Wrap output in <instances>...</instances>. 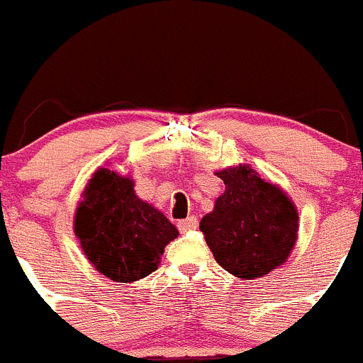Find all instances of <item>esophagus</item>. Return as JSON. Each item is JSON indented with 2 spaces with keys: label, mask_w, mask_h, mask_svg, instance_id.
Here are the masks:
<instances>
[{
  "label": "esophagus",
  "mask_w": 363,
  "mask_h": 363,
  "mask_svg": "<svg viewBox=\"0 0 363 363\" xmlns=\"http://www.w3.org/2000/svg\"><path fill=\"white\" fill-rule=\"evenodd\" d=\"M178 229H179V233H191V230L198 229V218L189 216V218H185V220H179Z\"/></svg>",
  "instance_id": "34e87169"
}]
</instances>
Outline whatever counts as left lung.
Listing matches in <instances>:
<instances>
[{"label":"left lung","mask_w":363,"mask_h":363,"mask_svg":"<svg viewBox=\"0 0 363 363\" xmlns=\"http://www.w3.org/2000/svg\"><path fill=\"white\" fill-rule=\"evenodd\" d=\"M225 192L200 230L214 259L234 277H265L287 259L298 233V214L284 191L245 165L216 172Z\"/></svg>","instance_id":"1"}]
</instances>
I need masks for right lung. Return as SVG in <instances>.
<instances>
[{
  "mask_svg": "<svg viewBox=\"0 0 363 363\" xmlns=\"http://www.w3.org/2000/svg\"><path fill=\"white\" fill-rule=\"evenodd\" d=\"M74 233L91 264L121 284L156 271L165 245L178 236L171 221L134 194L129 178L108 169L86 185Z\"/></svg>",
  "mask_w": 363,
  "mask_h": 363,
  "instance_id": "add662e5",
  "label": "right lung"
}]
</instances>
